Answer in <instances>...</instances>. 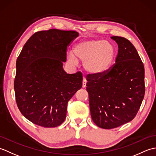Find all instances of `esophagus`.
I'll list each match as a JSON object with an SVG mask.
<instances>
[{
  "mask_svg": "<svg viewBox=\"0 0 156 156\" xmlns=\"http://www.w3.org/2000/svg\"><path fill=\"white\" fill-rule=\"evenodd\" d=\"M87 87V80L84 77H83V80H82V88H85Z\"/></svg>",
  "mask_w": 156,
  "mask_h": 156,
  "instance_id": "34e87169",
  "label": "esophagus"
}]
</instances>
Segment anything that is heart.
Masks as SVG:
<instances>
[{
    "mask_svg": "<svg viewBox=\"0 0 156 156\" xmlns=\"http://www.w3.org/2000/svg\"><path fill=\"white\" fill-rule=\"evenodd\" d=\"M74 54H67L68 62L77 64L79 59L83 62L86 71L90 74L104 72L111 66L115 56L114 46L104 39H85L76 44Z\"/></svg>",
    "mask_w": 156,
    "mask_h": 156,
    "instance_id": "1",
    "label": "heart"
}]
</instances>
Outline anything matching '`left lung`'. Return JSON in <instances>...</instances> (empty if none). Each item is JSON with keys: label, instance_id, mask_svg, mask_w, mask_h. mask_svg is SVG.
<instances>
[{"label": "left lung", "instance_id": "left-lung-1", "mask_svg": "<svg viewBox=\"0 0 156 156\" xmlns=\"http://www.w3.org/2000/svg\"><path fill=\"white\" fill-rule=\"evenodd\" d=\"M118 45L115 64L107 71L89 74L87 90L92 121L110 129L133 120L145 94L144 64L128 39L111 37Z\"/></svg>", "mask_w": 156, "mask_h": 156}]
</instances>
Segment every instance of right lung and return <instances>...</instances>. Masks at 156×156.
<instances>
[{"instance_id":"obj_1","label":"right lung","mask_w":156,"mask_h":156,"mask_svg":"<svg viewBox=\"0 0 156 156\" xmlns=\"http://www.w3.org/2000/svg\"><path fill=\"white\" fill-rule=\"evenodd\" d=\"M74 31L52 29L36 32L23 46L16 62V102L33 123L55 127L64 121L68 102L82 86L80 72L68 74L63 68Z\"/></svg>"}]
</instances>
